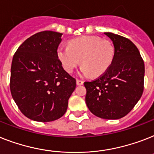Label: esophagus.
Returning <instances> with one entry per match:
<instances>
[{"label":"esophagus","mask_w":154,"mask_h":154,"mask_svg":"<svg viewBox=\"0 0 154 154\" xmlns=\"http://www.w3.org/2000/svg\"><path fill=\"white\" fill-rule=\"evenodd\" d=\"M84 84V81H81V80H77V85H82Z\"/></svg>","instance_id":"esophagus-1"}]
</instances>
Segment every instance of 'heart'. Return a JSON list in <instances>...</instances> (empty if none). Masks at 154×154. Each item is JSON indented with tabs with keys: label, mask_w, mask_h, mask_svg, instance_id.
<instances>
[{
	"label": "heart",
	"mask_w": 154,
	"mask_h": 154,
	"mask_svg": "<svg viewBox=\"0 0 154 154\" xmlns=\"http://www.w3.org/2000/svg\"><path fill=\"white\" fill-rule=\"evenodd\" d=\"M115 50L112 42L97 36H81L69 41L68 46L60 45L58 59L67 73H73L81 59V73L93 77L100 76L109 69Z\"/></svg>",
	"instance_id": "b5f03b06"
}]
</instances>
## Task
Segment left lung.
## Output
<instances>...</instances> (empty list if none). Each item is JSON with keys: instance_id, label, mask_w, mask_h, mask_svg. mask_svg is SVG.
Masks as SVG:
<instances>
[{"instance_id": "8db88e82", "label": "left lung", "mask_w": 154, "mask_h": 154, "mask_svg": "<svg viewBox=\"0 0 154 154\" xmlns=\"http://www.w3.org/2000/svg\"><path fill=\"white\" fill-rule=\"evenodd\" d=\"M114 58L109 69L98 79L85 82V102L93 115L119 119L133 109L144 89L145 65L139 51L130 39L112 32Z\"/></svg>"}]
</instances>
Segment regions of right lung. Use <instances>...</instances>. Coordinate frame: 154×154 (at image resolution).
Returning <instances> with one entry per match:
<instances>
[{
  "label": "right lung",
  "mask_w": 154,
  "mask_h": 154,
  "mask_svg": "<svg viewBox=\"0 0 154 154\" xmlns=\"http://www.w3.org/2000/svg\"><path fill=\"white\" fill-rule=\"evenodd\" d=\"M62 33L38 32L19 47L12 58L10 90L20 112L37 122L61 118L76 88L57 54Z\"/></svg>",
  "instance_id": "obj_1"
}]
</instances>
